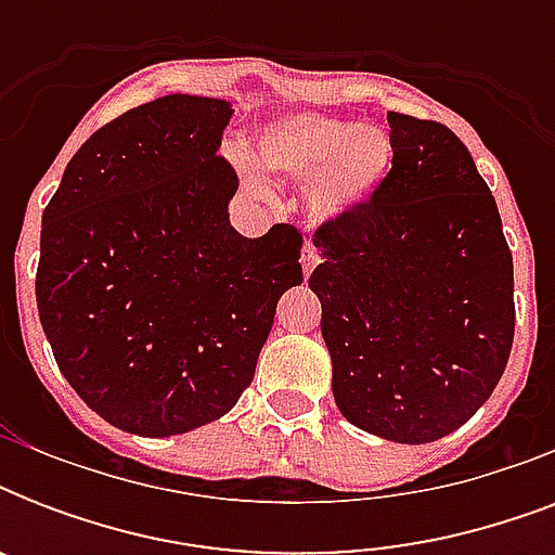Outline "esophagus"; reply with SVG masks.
I'll list each match as a JSON object with an SVG mask.
<instances>
[{
    "label": "esophagus",
    "instance_id": "obj_1",
    "mask_svg": "<svg viewBox=\"0 0 555 555\" xmlns=\"http://www.w3.org/2000/svg\"><path fill=\"white\" fill-rule=\"evenodd\" d=\"M317 264H320V256H317V250H313L311 244H305L302 247V273L305 276H311Z\"/></svg>",
    "mask_w": 555,
    "mask_h": 555
}]
</instances>
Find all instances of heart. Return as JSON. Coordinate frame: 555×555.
Segmentation results:
<instances>
[{
    "mask_svg": "<svg viewBox=\"0 0 555 555\" xmlns=\"http://www.w3.org/2000/svg\"><path fill=\"white\" fill-rule=\"evenodd\" d=\"M256 164L264 172L305 185V216L313 224H331L365 207L386 184L395 146L377 126L296 112L270 120L256 138ZM247 186L264 190L250 167H242Z\"/></svg>",
    "mask_w": 555,
    "mask_h": 555,
    "instance_id": "b5f03b06",
    "label": "heart"
}]
</instances>
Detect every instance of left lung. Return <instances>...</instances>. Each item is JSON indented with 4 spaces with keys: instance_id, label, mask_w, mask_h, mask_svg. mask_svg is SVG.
<instances>
[{
    "instance_id": "obj_1",
    "label": "left lung",
    "mask_w": 555,
    "mask_h": 555,
    "mask_svg": "<svg viewBox=\"0 0 555 555\" xmlns=\"http://www.w3.org/2000/svg\"><path fill=\"white\" fill-rule=\"evenodd\" d=\"M377 195L313 235L331 391L357 429L431 443L464 426L507 369L513 256L490 186L455 132L388 112Z\"/></svg>"
}]
</instances>
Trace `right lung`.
I'll list each match as a JSON object with an SVG mask.
<instances>
[{"instance_id":"add662e5","label":"right lung","mask_w":555,"mask_h":555,"mask_svg":"<svg viewBox=\"0 0 555 555\" xmlns=\"http://www.w3.org/2000/svg\"><path fill=\"white\" fill-rule=\"evenodd\" d=\"M233 103L164 94L91 134L42 212L37 308L68 386L117 429L169 438L250 386L302 235L230 224Z\"/></svg>"}]
</instances>
